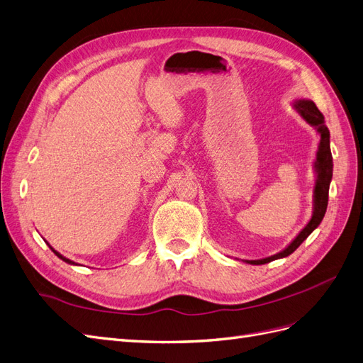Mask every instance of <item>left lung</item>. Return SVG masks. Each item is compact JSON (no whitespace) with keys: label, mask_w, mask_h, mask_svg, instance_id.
Listing matches in <instances>:
<instances>
[{"label":"left lung","mask_w":363,"mask_h":363,"mask_svg":"<svg viewBox=\"0 0 363 363\" xmlns=\"http://www.w3.org/2000/svg\"><path fill=\"white\" fill-rule=\"evenodd\" d=\"M294 108L298 115L306 121L307 124L312 125L318 135H320L321 140L320 145H318L316 151V160L313 162V168L316 172V180L313 186V212L311 221L306 224V227L301 230V232L296 235V238L292 240V242L281 250L280 252L265 259H259V260H244L250 265H263V263H268L277 259L288 257L289 255L298 248L303 240L307 239L313 230L321 224L323 218L327 211V203H328V188H330V182L333 177V157H332V151H330V131H328L325 123H324V116L323 113L318 111V107L315 106L313 101L311 100H295L292 104Z\"/></svg>","instance_id":"1"}]
</instances>
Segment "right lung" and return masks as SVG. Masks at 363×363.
<instances>
[{
	"label": "right lung",
	"instance_id": "1",
	"mask_svg": "<svg viewBox=\"0 0 363 363\" xmlns=\"http://www.w3.org/2000/svg\"><path fill=\"white\" fill-rule=\"evenodd\" d=\"M50 248H51V250H52V251H54V255H56V256H57V257H59V259H62V260H63V262H67V263H69V265H77V263H75V262H72V260H69V259H67V257H65V256H62V255H60V252H59V251H56V250H54V248H52V247H50Z\"/></svg>",
	"mask_w": 363,
	"mask_h": 363
}]
</instances>
